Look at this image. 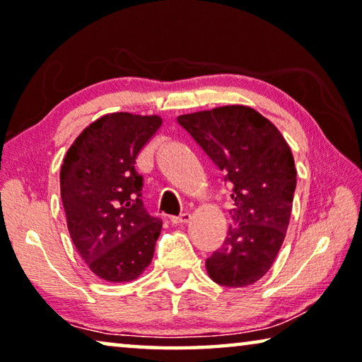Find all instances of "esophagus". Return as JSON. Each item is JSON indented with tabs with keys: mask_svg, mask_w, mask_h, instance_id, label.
Segmentation results:
<instances>
[{
	"mask_svg": "<svg viewBox=\"0 0 362 362\" xmlns=\"http://www.w3.org/2000/svg\"><path fill=\"white\" fill-rule=\"evenodd\" d=\"M189 220H191V215H189L187 212L181 214L180 216H171V218H170V221L173 225H185V223H187Z\"/></svg>",
	"mask_w": 362,
	"mask_h": 362,
	"instance_id": "1",
	"label": "esophagus"
}]
</instances>
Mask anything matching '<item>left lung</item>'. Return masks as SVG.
<instances>
[{
	"mask_svg": "<svg viewBox=\"0 0 362 362\" xmlns=\"http://www.w3.org/2000/svg\"><path fill=\"white\" fill-rule=\"evenodd\" d=\"M231 186L235 226L205 260L221 286L260 280L280 251L290 223L296 168L291 148L275 124L244 105L177 116Z\"/></svg>",
	"mask_w": 362,
	"mask_h": 362,
	"instance_id": "obj_1",
	"label": "left lung"
}]
</instances>
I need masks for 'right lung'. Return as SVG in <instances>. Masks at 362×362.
Returning a JSON list of instances; mask_svg holds the SVG:
<instances>
[{"label": "right lung", "mask_w": 362, "mask_h": 362, "mask_svg": "<svg viewBox=\"0 0 362 362\" xmlns=\"http://www.w3.org/2000/svg\"><path fill=\"white\" fill-rule=\"evenodd\" d=\"M162 123L157 115H105L76 137L61 165L71 239L102 280L132 281L152 262L162 220L144 207L134 165Z\"/></svg>", "instance_id": "right-lung-1"}]
</instances>
